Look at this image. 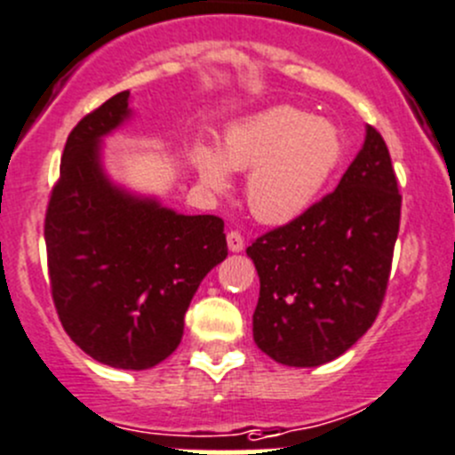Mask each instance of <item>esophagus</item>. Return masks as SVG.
I'll return each mask as SVG.
<instances>
[{
	"label": "esophagus",
	"mask_w": 455,
	"mask_h": 455,
	"mask_svg": "<svg viewBox=\"0 0 455 455\" xmlns=\"http://www.w3.org/2000/svg\"><path fill=\"white\" fill-rule=\"evenodd\" d=\"M227 242H228V249H231L233 253H237L244 249V237H242L240 231H228Z\"/></svg>",
	"instance_id": "esophagus-1"
}]
</instances>
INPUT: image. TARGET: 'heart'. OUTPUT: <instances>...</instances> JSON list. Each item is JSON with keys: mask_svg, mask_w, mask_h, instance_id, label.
Listing matches in <instances>:
<instances>
[{"mask_svg": "<svg viewBox=\"0 0 455 455\" xmlns=\"http://www.w3.org/2000/svg\"><path fill=\"white\" fill-rule=\"evenodd\" d=\"M346 139L332 121L290 105L258 112L227 130L222 156L195 146L193 164L208 188H228V168L247 172V204L265 224H287L309 211L341 165Z\"/></svg>", "mask_w": 455, "mask_h": 455, "instance_id": "obj_1", "label": "heart"}]
</instances>
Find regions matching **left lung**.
<instances>
[{
    "mask_svg": "<svg viewBox=\"0 0 455 455\" xmlns=\"http://www.w3.org/2000/svg\"><path fill=\"white\" fill-rule=\"evenodd\" d=\"M402 195L372 125L337 190L247 249L260 275L253 341L274 362L337 359L375 323L400 233Z\"/></svg>",
    "mask_w": 455,
    "mask_h": 455,
    "instance_id": "obj_1",
    "label": "left lung"
}]
</instances>
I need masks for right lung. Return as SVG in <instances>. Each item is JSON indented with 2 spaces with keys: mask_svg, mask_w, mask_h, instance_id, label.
<instances>
[{
  "mask_svg": "<svg viewBox=\"0 0 455 455\" xmlns=\"http://www.w3.org/2000/svg\"><path fill=\"white\" fill-rule=\"evenodd\" d=\"M121 92L80 118L65 143L44 218L55 312L92 359L146 371L175 352L204 275L227 258L224 220L180 215L116 188L100 139L127 116Z\"/></svg>",
  "mask_w": 455,
  "mask_h": 455,
  "instance_id": "1",
  "label": "right lung"
}]
</instances>
